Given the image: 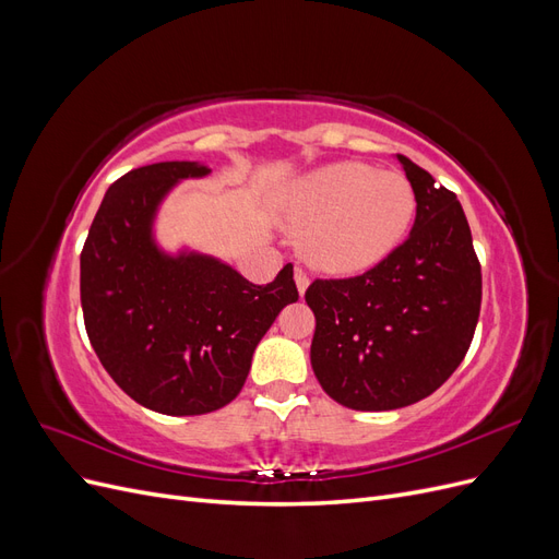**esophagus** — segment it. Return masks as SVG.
I'll return each instance as SVG.
<instances>
[{"mask_svg": "<svg viewBox=\"0 0 559 559\" xmlns=\"http://www.w3.org/2000/svg\"><path fill=\"white\" fill-rule=\"evenodd\" d=\"M294 280H296V286H298V292H300V296L306 294V289L310 286V275L306 273V270L302 267H296V273H294Z\"/></svg>", "mask_w": 559, "mask_h": 559, "instance_id": "1", "label": "esophagus"}]
</instances>
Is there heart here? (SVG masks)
<instances>
[{
    "instance_id": "heart-1",
    "label": "heart",
    "mask_w": 559,
    "mask_h": 559,
    "mask_svg": "<svg viewBox=\"0 0 559 559\" xmlns=\"http://www.w3.org/2000/svg\"><path fill=\"white\" fill-rule=\"evenodd\" d=\"M286 222L300 233V251L329 275H359L408 238L417 200L399 173L364 163H333L300 177L282 195Z\"/></svg>"
}]
</instances>
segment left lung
I'll list each match as a JSON object with an SVG mask.
<instances>
[{
  "instance_id": "obj_1",
  "label": "left lung",
  "mask_w": 559,
  "mask_h": 559,
  "mask_svg": "<svg viewBox=\"0 0 559 559\" xmlns=\"http://www.w3.org/2000/svg\"><path fill=\"white\" fill-rule=\"evenodd\" d=\"M417 216L394 253L345 280H314L306 300L317 329L312 370L352 411H396L433 394L466 357L483 275L460 200L399 156Z\"/></svg>"
}]
</instances>
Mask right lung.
Returning a JSON list of instances; mask_svg holds the SVG:
<instances>
[{"label": "right lung", "instance_id": "obj_1", "mask_svg": "<svg viewBox=\"0 0 559 559\" xmlns=\"http://www.w3.org/2000/svg\"><path fill=\"white\" fill-rule=\"evenodd\" d=\"M207 165L154 163L116 179L81 251L83 324L123 392L163 415L224 408L249 376L253 349L298 300L294 265L261 286L202 253H163L154 216L179 179Z\"/></svg>", "mask_w": 559, "mask_h": 559}]
</instances>
